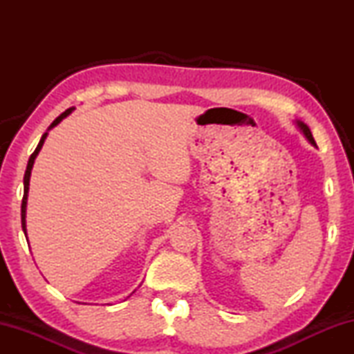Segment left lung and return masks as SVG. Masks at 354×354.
<instances>
[{
    "label": "left lung",
    "instance_id": "1",
    "mask_svg": "<svg viewBox=\"0 0 354 354\" xmlns=\"http://www.w3.org/2000/svg\"><path fill=\"white\" fill-rule=\"evenodd\" d=\"M297 124H298L299 131H301V133L304 134V137H306V139H308L310 143H313V145H315V140H314V137H313V133H310V129H309L308 124H304L303 122H299V120H297Z\"/></svg>",
    "mask_w": 354,
    "mask_h": 354
}]
</instances>
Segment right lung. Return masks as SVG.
I'll return each mask as SVG.
<instances>
[{
    "label": "right lung",
    "mask_w": 354,
    "mask_h": 354,
    "mask_svg": "<svg viewBox=\"0 0 354 354\" xmlns=\"http://www.w3.org/2000/svg\"><path fill=\"white\" fill-rule=\"evenodd\" d=\"M71 111H73V107H70V109H67L64 113H61V115H59V117L55 120V122L51 123V127L48 128V129L55 128L57 123H61L62 118L67 117ZM46 136H48V133H45L44 136H41V139H40V142H39L37 148H35V151L31 154V158H29L26 171H25V178H23V184H25V195H23V201H21V227H23V231H25V236H26V205H28V192H29V178H31V170H32L34 160H35V158H37V154H39V151L41 149V147H44V142H45V139H46Z\"/></svg>",
    "instance_id": "1"
}]
</instances>
